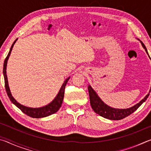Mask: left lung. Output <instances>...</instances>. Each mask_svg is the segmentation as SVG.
Wrapping results in <instances>:
<instances>
[{
    "label": "left lung",
    "instance_id": "1",
    "mask_svg": "<svg viewBox=\"0 0 151 151\" xmlns=\"http://www.w3.org/2000/svg\"><path fill=\"white\" fill-rule=\"evenodd\" d=\"M139 40V39H138ZM140 43L144 48V49L146 51L147 54L149 55L148 51L145 45L140 41ZM88 90L89 94V98H90V103L92 109L96 112V114L104 117L105 119H108L110 120H121L125 118L127 116L130 115L132 112H134L144 102L147 100L148 97L149 96V93L151 91V86L149 91V93H148L145 98L142 99L139 103L135 104L133 106L130 107L128 109H115L107 105L104 102L101 100L100 97L98 96L95 91L93 90V88L91 87V85L88 86Z\"/></svg>",
    "mask_w": 151,
    "mask_h": 151
}]
</instances>
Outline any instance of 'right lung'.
<instances>
[{
  "label": "right lung",
  "mask_w": 151,
  "mask_h": 151,
  "mask_svg": "<svg viewBox=\"0 0 151 151\" xmlns=\"http://www.w3.org/2000/svg\"><path fill=\"white\" fill-rule=\"evenodd\" d=\"M17 39H18L15 40L14 42L12 43L11 47L10 48L9 54L7 55L6 58H5L4 62V65H3V76L4 78L5 88H6L7 95H8L10 100H11V101L14 104L15 106H17L18 108H19L22 112H23L24 114H26L27 115L29 116L30 117H32V118H37V119L43 118V117H46V116L51 115V114L57 112L60 108L61 105H62L63 98H64V93H65V86L66 85V83H67L68 81L69 80L70 76L65 79V81H64V83L62 85V86H61V88H60L59 92H58L57 94V95L56 96V97L54 99H53V101L49 104H48L47 105H45L42 107H39V108H31V107H28L26 106H24L22 105V104H20L19 103H18L12 95L11 90H10V88L9 86L8 78H7V75H6L7 62H8L10 55H11V53L12 48H13V46L15 44V42H16Z\"/></svg>",
  "instance_id": "1"
}]
</instances>
